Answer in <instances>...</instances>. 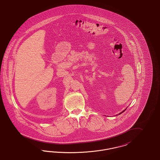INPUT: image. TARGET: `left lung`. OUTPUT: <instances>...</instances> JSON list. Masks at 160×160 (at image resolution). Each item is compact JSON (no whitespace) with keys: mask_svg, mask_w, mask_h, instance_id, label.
Segmentation results:
<instances>
[{"mask_svg":"<svg viewBox=\"0 0 160 160\" xmlns=\"http://www.w3.org/2000/svg\"><path fill=\"white\" fill-rule=\"evenodd\" d=\"M125 110H123V112H122V113H123V112H124V111H125ZM119 113V114H121V113Z\"/></svg>","mask_w":160,"mask_h":160,"instance_id":"8db88e82","label":"left lung"}]
</instances>
